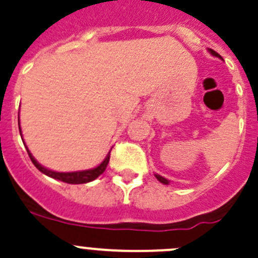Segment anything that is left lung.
Instances as JSON below:
<instances>
[{
	"label": "left lung",
	"instance_id": "8db88e82",
	"mask_svg": "<svg viewBox=\"0 0 258 258\" xmlns=\"http://www.w3.org/2000/svg\"><path fill=\"white\" fill-rule=\"evenodd\" d=\"M208 51H210L211 53H212L213 56H216V57H219V58H222L221 57V55H219V53H217L215 50H212V48H208ZM155 178H157L158 180H159L160 183H163V184H169V180L168 179H165L164 177H162V175H159V174H155Z\"/></svg>",
	"mask_w": 258,
	"mask_h": 258
}]
</instances>
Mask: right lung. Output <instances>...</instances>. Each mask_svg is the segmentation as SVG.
Instances as JSON below:
<instances>
[{
    "mask_svg": "<svg viewBox=\"0 0 258 258\" xmlns=\"http://www.w3.org/2000/svg\"><path fill=\"white\" fill-rule=\"evenodd\" d=\"M20 124V123H19ZM20 134H21V128H20ZM24 142V140H22ZM26 147V145H25ZM27 153H29V157L31 159V162L34 163L35 167L40 170V172L46 174L47 177L53 178V179H57L61 180V182H65L69 183V184H83V183H89L91 180L96 179L100 174H103L104 170L106 169V165H108L109 159H110V152L108 153V155L105 157V159L98 165V167L93 168V169H86V170H78V172H68V173H63V172H55V170H51L47 169V168L42 167L34 157L32 154L30 153L29 148L26 147Z\"/></svg>",
    "mask_w": 258,
    "mask_h": 258,
    "instance_id": "right-lung-1",
    "label": "right lung"
}]
</instances>
